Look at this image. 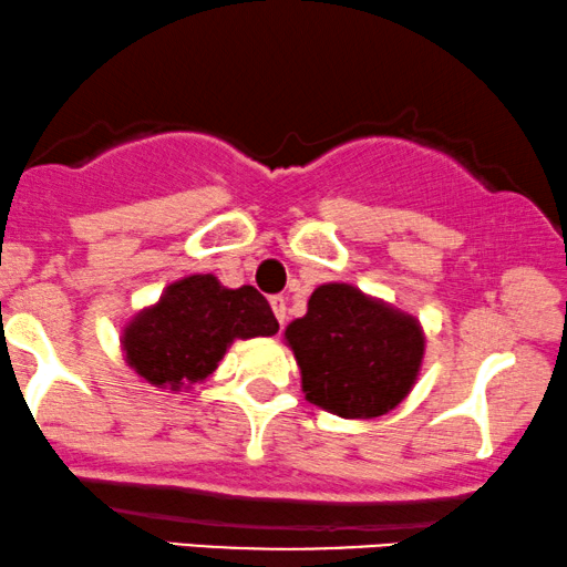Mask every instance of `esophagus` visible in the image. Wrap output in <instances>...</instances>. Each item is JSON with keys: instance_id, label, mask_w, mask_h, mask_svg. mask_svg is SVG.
I'll use <instances>...</instances> for the list:
<instances>
[{"instance_id": "esophagus-1", "label": "esophagus", "mask_w": 567, "mask_h": 567, "mask_svg": "<svg viewBox=\"0 0 567 567\" xmlns=\"http://www.w3.org/2000/svg\"><path fill=\"white\" fill-rule=\"evenodd\" d=\"M270 307H272V312H276V318H278V323H286V299L278 295V297H270Z\"/></svg>"}]
</instances>
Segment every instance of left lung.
Wrapping results in <instances>:
<instances>
[{"instance_id": "8db88e82", "label": "left lung", "mask_w": 567, "mask_h": 567, "mask_svg": "<svg viewBox=\"0 0 567 567\" xmlns=\"http://www.w3.org/2000/svg\"><path fill=\"white\" fill-rule=\"evenodd\" d=\"M305 396L339 417H379L410 394L425 337L408 312L349 284L312 291L307 316L286 326Z\"/></svg>"}]
</instances>
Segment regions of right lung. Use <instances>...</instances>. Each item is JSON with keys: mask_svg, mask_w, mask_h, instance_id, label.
<instances>
[{"mask_svg": "<svg viewBox=\"0 0 567 567\" xmlns=\"http://www.w3.org/2000/svg\"><path fill=\"white\" fill-rule=\"evenodd\" d=\"M278 320L255 286L226 289L215 276H186L123 331L125 362L157 389H192L215 373L236 339L272 337Z\"/></svg>", "mask_w": 567, "mask_h": 567, "instance_id": "1", "label": "right lung"}]
</instances>
